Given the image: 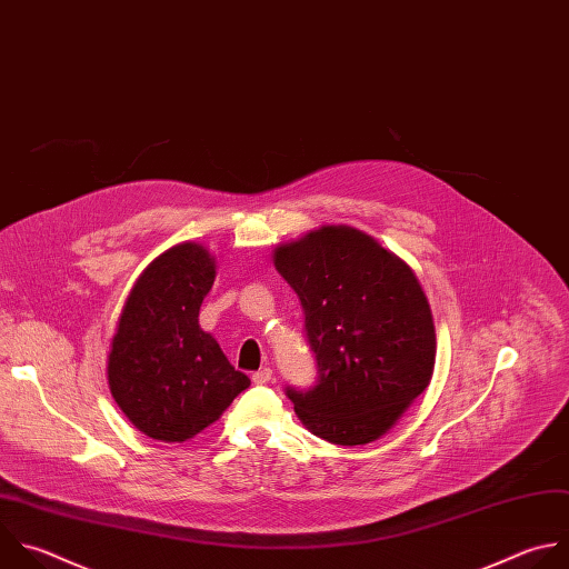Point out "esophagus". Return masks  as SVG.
I'll return each instance as SVG.
<instances>
[{
  "mask_svg": "<svg viewBox=\"0 0 569 569\" xmlns=\"http://www.w3.org/2000/svg\"><path fill=\"white\" fill-rule=\"evenodd\" d=\"M270 380H272V370H270L268 366H263L261 370H257V372L252 375V382L259 385V387H261V385H268Z\"/></svg>",
  "mask_w": 569,
  "mask_h": 569,
  "instance_id": "obj_1",
  "label": "esophagus"
}]
</instances>
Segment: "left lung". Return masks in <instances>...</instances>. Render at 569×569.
I'll list each match as a JSON object with an SVG mask.
<instances>
[{
  "mask_svg": "<svg viewBox=\"0 0 569 569\" xmlns=\"http://www.w3.org/2000/svg\"><path fill=\"white\" fill-rule=\"evenodd\" d=\"M274 266L297 292L317 377L286 387L319 438L355 447L396 425L429 387L436 330L413 270L352 228H323L277 248Z\"/></svg>",
  "mask_w": 569,
  "mask_h": 569,
  "instance_id": "left-lung-1",
  "label": "left lung"
}]
</instances>
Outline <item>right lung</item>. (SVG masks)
<instances>
[{
    "mask_svg": "<svg viewBox=\"0 0 569 569\" xmlns=\"http://www.w3.org/2000/svg\"><path fill=\"white\" fill-rule=\"evenodd\" d=\"M217 277L197 243L158 257L136 281L109 352L111 396L144 436L184 442L210 427L250 387V377L199 326Z\"/></svg>",
    "mask_w": 569,
    "mask_h": 569,
    "instance_id": "1",
    "label": "right lung"
}]
</instances>
